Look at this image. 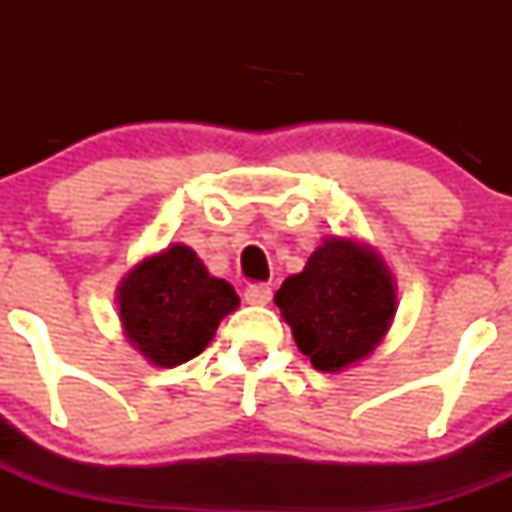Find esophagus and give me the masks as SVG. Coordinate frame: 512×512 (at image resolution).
Segmentation results:
<instances>
[{
	"label": "esophagus",
	"instance_id": "1",
	"mask_svg": "<svg viewBox=\"0 0 512 512\" xmlns=\"http://www.w3.org/2000/svg\"><path fill=\"white\" fill-rule=\"evenodd\" d=\"M243 297H246L248 305H266L271 300V287L269 284H251V287H246Z\"/></svg>",
	"mask_w": 512,
	"mask_h": 512
}]
</instances>
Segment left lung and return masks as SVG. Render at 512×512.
Instances as JSON below:
<instances>
[{"label":"left lung","instance_id":"left-lung-1","mask_svg":"<svg viewBox=\"0 0 512 512\" xmlns=\"http://www.w3.org/2000/svg\"><path fill=\"white\" fill-rule=\"evenodd\" d=\"M274 302L297 348L325 374L374 354L397 310V282L379 251L359 238L328 235Z\"/></svg>","mask_w":512,"mask_h":512}]
</instances>
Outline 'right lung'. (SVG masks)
I'll use <instances>...</instances> for the list:
<instances>
[{
	"label": "right lung",
	"mask_w": 512,
	"mask_h": 512,
	"mask_svg": "<svg viewBox=\"0 0 512 512\" xmlns=\"http://www.w3.org/2000/svg\"><path fill=\"white\" fill-rule=\"evenodd\" d=\"M238 305L235 289L212 277L184 243L140 259L117 284L122 333L148 364L161 369L202 354L220 320Z\"/></svg>",
	"instance_id": "right-lung-1"
}]
</instances>
